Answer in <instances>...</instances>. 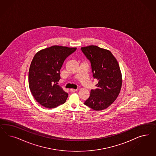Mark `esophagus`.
Instances as JSON below:
<instances>
[{
	"label": "esophagus",
	"instance_id": "1",
	"mask_svg": "<svg viewBox=\"0 0 156 156\" xmlns=\"http://www.w3.org/2000/svg\"><path fill=\"white\" fill-rule=\"evenodd\" d=\"M78 91V89H70V92H72V93H74V92H76V91Z\"/></svg>",
	"mask_w": 156,
	"mask_h": 156
}]
</instances>
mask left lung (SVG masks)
I'll list each match as a JSON object with an SVG mask.
<instances>
[{"label": "left lung", "mask_w": 156, "mask_h": 156, "mask_svg": "<svg viewBox=\"0 0 156 156\" xmlns=\"http://www.w3.org/2000/svg\"><path fill=\"white\" fill-rule=\"evenodd\" d=\"M91 65L97 89L91 90L84 105L95 111L105 110L118 98L122 85V75L118 61L108 50L96 45L82 47Z\"/></svg>", "instance_id": "1"}]
</instances>
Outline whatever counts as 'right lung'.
Returning <instances> with one entry per match:
<instances>
[{
  "mask_svg": "<svg viewBox=\"0 0 156 156\" xmlns=\"http://www.w3.org/2000/svg\"><path fill=\"white\" fill-rule=\"evenodd\" d=\"M76 49V48L54 45L34 55L29 70V87L34 99L41 105L53 108L66 101L68 94L57 82L65 59Z\"/></svg>",
  "mask_w": 156,
  "mask_h": 156,
  "instance_id": "1",
  "label": "right lung"
}]
</instances>
